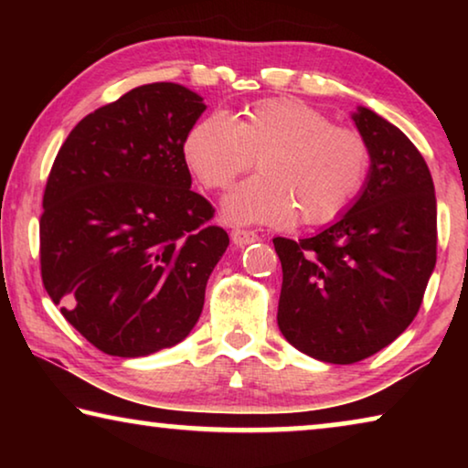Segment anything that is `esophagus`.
I'll return each instance as SVG.
<instances>
[{
	"label": "esophagus",
	"mask_w": 468,
	"mask_h": 468,
	"mask_svg": "<svg viewBox=\"0 0 468 468\" xmlns=\"http://www.w3.org/2000/svg\"><path fill=\"white\" fill-rule=\"evenodd\" d=\"M231 241L237 245V248H245V245L258 241V235L253 231H245V229H235L231 233Z\"/></svg>",
	"instance_id": "34e87169"
}]
</instances>
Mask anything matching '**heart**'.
I'll list each match as a JSON object with an SVG mask.
<instances>
[{"mask_svg":"<svg viewBox=\"0 0 468 468\" xmlns=\"http://www.w3.org/2000/svg\"><path fill=\"white\" fill-rule=\"evenodd\" d=\"M184 156L210 189L229 187L258 158L260 176L223 200L231 225H326L357 200L369 173L359 132L332 125L320 109L291 97L258 101L233 120L202 117L187 132Z\"/></svg>","mask_w":468,"mask_h":468,"instance_id":"b5f03b06","label":"heart"}]
</instances>
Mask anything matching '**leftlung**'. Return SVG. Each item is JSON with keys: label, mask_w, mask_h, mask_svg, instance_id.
Returning a JSON list of instances; mask_svg holds the SVG:
<instances>
[{"label": "left lung", "mask_w": 468, "mask_h": 468, "mask_svg": "<svg viewBox=\"0 0 468 468\" xmlns=\"http://www.w3.org/2000/svg\"><path fill=\"white\" fill-rule=\"evenodd\" d=\"M369 173L343 217L318 235L274 237L282 266L276 322L310 357L348 366L409 328L435 268L438 206L425 158L367 107L351 113Z\"/></svg>", "instance_id": "obj_1"}]
</instances>
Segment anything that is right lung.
Returning <instances> with one entry per match:
<instances>
[{
	"mask_svg": "<svg viewBox=\"0 0 468 468\" xmlns=\"http://www.w3.org/2000/svg\"><path fill=\"white\" fill-rule=\"evenodd\" d=\"M206 111L173 82L125 92L69 132L47 179L43 284L99 351L146 357L181 343L229 235L206 223L184 140Z\"/></svg>",
	"mask_w": 468,
	"mask_h": 468,
	"instance_id": "right-lung-1",
	"label": "right lung"
}]
</instances>
